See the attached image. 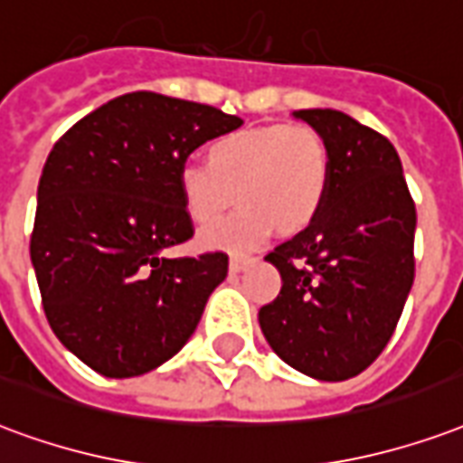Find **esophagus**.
I'll return each instance as SVG.
<instances>
[{
  "label": "esophagus",
  "instance_id": "esophagus-1",
  "mask_svg": "<svg viewBox=\"0 0 463 463\" xmlns=\"http://www.w3.org/2000/svg\"><path fill=\"white\" fill-rule=\"evenodd\" d=\"M255 258H250V255H232L231 258V272H242L245 267L252 265Z\"/></svg>",
  "mask_w": 463,
  "mask_h": 463
}]
</instances>
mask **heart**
<instances>
[{
  "mask_svg": "<svg viewBox=\"0 0 463 463\" xmlns=\"http://www.w3.org/2000/svg\"><path fill=\"white\" fill-rule=\"evenodd\" d=\"M331 154L309 125L235 129L208 146V162L179 169V194L194 222L215 221L238 191L241 208L201 232L205 250L248 252L277 231L307 228L326 203Z\"/></svg>",
  "mask_w": 463,
  "mask_h": 463,
  "instance_id": "b5f03b06",
  "label": "heart"
}]
</instances>
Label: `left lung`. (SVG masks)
Instances as JSON below:
<instances>
[{
	"label": "left lung",
	"mask_w": 463,
	"mask_h": 463,
	"mask_svg": "<svg viewBox=\"0 0 463 463\" xmlns=\"http://www.w3.org/2000/svg\"><path fill=\"white\" fill-rule=\"evenodd\" d=\"M324 137L331 186L314 221L267 262L282 289L260 326L287 365L317 380H348L395 331L414 279L417 211L388 137L338 109H297Z\"/></svg>",
	"instance_id": "8db88e82"
}]
</instances>
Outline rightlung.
<instances>
[{"instance_id":"right-lung-1","label":"right lung","mask_w":463,"mask_h":463,"mask_svg":"<svg viewBox=\"0 0 463 463\" xmlns=\"http://www.w3.org/2000/svg\"><path fill=\"white\" fill-rule=\"evenodd\" d=\"M241 118L137 90L78 119L43 164L31 265L58 341L105 378L159 368L196 331L225 252L166 258L194 238L179 169Z\"/></svg>"}]
</instances>
